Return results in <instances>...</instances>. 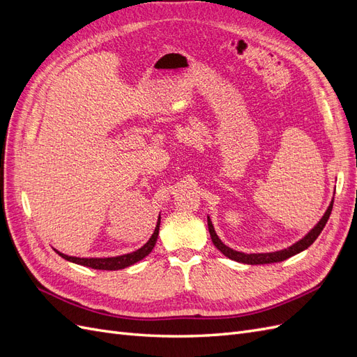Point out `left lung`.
I'll list each match as a JSON object with an SVG mask.
<instances>
[{"mask_svg": "<svg viewBox=\"0 0 357 357\" xmlns=\"http://www.w3.org/2000/svg\"><path fill=\"white\" fill-rule=\"evenodd\" d=\"M332 207H333V201L331 202V205L328 207L326 213L323 214V218L320 219V222L312 228L304 238L299 240L298 243H295L294 245H290L287 248H284V250H280V252H273V253H252V255H247V253H243V252H236V250H232V248H229L228 245H225L220 238L218 236V234H215L214 228H213V223L208 218V231H210V236H211V241L213 244L219 248V250L226 256L232 259V261H236V262H241V264H248V265H264V264H274V262H282V261H286L287 257H291L295 256L301 252H304L305 248H308L312 243H314L317 240V236L320 235V232L323 231V228H325V225L328 223V219L331 215V211H332Z\"/></svg>", "mask_w": 357, "mask_h": 357, "instance_id": "obj_1", "label": "left lung"}]
</instances>
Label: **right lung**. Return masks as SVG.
<instances>
[{"label": "right lung", "mask_w": 357, "mask_h": 357, "mask_svg": "<svg viewBox=\"0 0 357 357\" xmlns=\"http://www.w3.org/2000/svg\"><path fill=\"white\" fill-rule=\"evenodd\" d=\"M159 225H160V218L158 219V225L155 228V232L153 235L150 236V240L142 247L138 248L137 252H132V253H128V255H123V256H116V257H74V256H67L63 255L61 252L56 250V253L59 256H62L63 259H67V261L70 262H74V264H79V265H83V266H89V268H93V269H104V271H116V269H123L129 265H134L135 262L142 261L143 257H146L150 252L153 250V247L156 244V240H158V235H159Z\"/></svg>", "instance_id": "right-lung-1"}]
</instances>
